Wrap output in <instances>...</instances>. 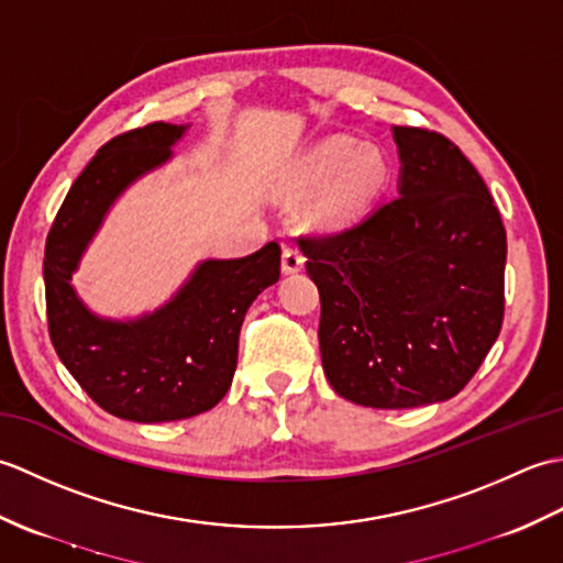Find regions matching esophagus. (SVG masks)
<instances>
[{"label": "esophagus", "mask_w": 563, "mask_h": 563, "mask_svg": "<svg viewBox=\"0 0 563 563\" xmlns=\"http://www.w3.org/2000/svg\"><path fill=\"white\" fill-rule=\"evenodd\" d=\"M302 266H305L302 251L295 244H285L283 246V273H297Z\"/></svg>", "instance_id": "esophagus-1"}]
</instances>
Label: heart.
Wrapping results in <instances>:
<instances>
[{"instance_id": "heart-1", "label": "heart", "mask_w": 563, "mask_h": 563, "mask_svg": "<svg viewBox=\"0 0 563 563\" xmlns=\"http://www.w3.org/2000/svg\"><path fill=\"white\" fill-rule=\"evenodd\" d=\"M387 181L389 162L382 150L343 135L317 142L292 162L285 176L288 190L297 196L321 188L314 220L324 227H341L361 218Z\"/></svg>"}]
</instances>
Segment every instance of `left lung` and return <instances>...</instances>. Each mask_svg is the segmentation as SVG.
I'll return each mask as SVG.
<instances>
[{"mask_svg": "<svg viewBox=\"0 0 563 563\" xmlns=\"http://www.w3.org/2000/svg\"><path fill=\"white\" fill-rule=\"evenodd\" d=\"M399 196L302 236L333 391L413 409L464 389L504 324L506 230L484 178L445 135L394 125Z\"/></svg>", "mask_w": 563, "mask_h": 563, "instance_id": "obj_1", "label": "left lung"}]
</instances>
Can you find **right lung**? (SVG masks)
I'll use <instances>...</instances> for the list:
<instances>
[{"mask_svg": "<svg viewBox=\"0 0 563 563\" xmlns=\"http://www.w3.org/2000/svg\"><path fill=\"white\" fill-rule=\"evenodd\" d=\"M184 133V125L150 123L106 142L71 184L45 242L55 353L103 411L137 423L181 421L224 397L246 309L280 278V246L268 242L244 258L202 261L169 302L140 319H101L84 307L71 288L84 249L113 200L169 159Z\"/></svg>", "mask_w": 563, "mask_h": 563, "instance_id": "obj_1", "label": "right lung"}]
</instances>
